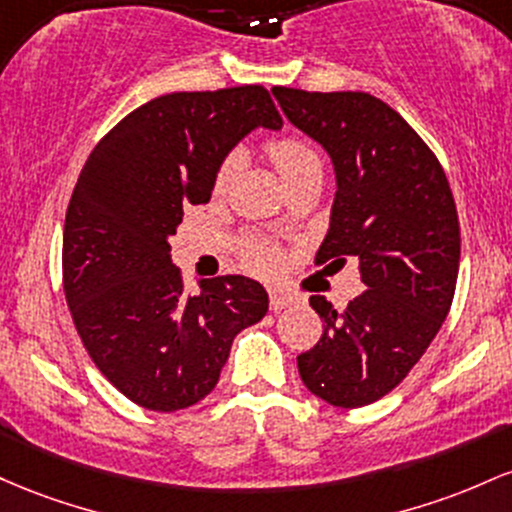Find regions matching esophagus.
Here are the masks:
<instances>
[{
	"label": "esophagus",
	"instance_id": "obj_1",
	"mask_svg": "<svg viewBox=\"0 0 512 512\" xmlns=\"http://www.w3.org/2000/svg\"><path fill=\"white\" fill-rule=\"evenodd\" d=\"M292 302H295V297L287 295V292H280V290L271 292V309H273V312H280V309L290 307Z\"/></svg>",
	"mask_w": 512,
	"mask_h": 512
}]
</instances>
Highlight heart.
I'll list each match as a JSON object with an SVG mask.
<instances>
[{"label":"heart","instance_id":"1","mask_svg":"<svg viewBox=\"0 0 512 512\" xmlns=\"http://www.w3.org/2000/svg\"><path fill=\"white\" fill-rule=\"evenodd\" d=\"M266 152L268 157H271V162L275 164V169H278L280 176L285 179L287 186H290L292 181L300 179V176L307 174V171L321 169L317 149L309 145V142H304L302 137H292V135L278 137V140L268 142ZM237 164H239L237 154H229L225 162L220 164V169H217V176H215V186L220 188V191L229 181H232ZM246 256H249L251 266L258 268V271H271L275 263H278V254H275V249L271 244H266L263 239L246 241Z\"/></svg>","mask_w":512,"mask_h":512}]
</instances>
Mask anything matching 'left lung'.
I'll return each instance as SVG.
<instances>
[{
	"mask_svg": "<svg viewBox=\"0 0 512 512\" xmlns=\"http://www.w3.org/2000/svg\"><path fill=\"white\" fill-rule=\"evenodd\" d=\"M273 96L336 171L317 261L355 258L365 283L346 309L309 297L324 333L297 355V367L314 396L358 409L409 375L450 312L459 271L455 198L438 157L384 101L365 91L287 86H275Z\"/></svg>",
	"mask_w": 512,
	"mask_h": 512,
	"instance_id": "8db88e82",
	"label": "left lung"
}]
</instances>
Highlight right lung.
<instances>
[{"label":"right lung","mask_w":512,"mask_h":512,"mask_svg":"<svg viewBox=\"0 0 512 512\" xmlns=\"http://www.w3.org/2000/svg\"><path fill=\"white\" fill-rule=\"evenodd\" d=\"M280 130L263 86L176 91L135 108L86 159L67 205L62 285L86 353L149 411L198 404L215 389L234 336L268 312L244 275L186 292L169 237L186 205L208 203L241 137Z\"/></svg>","instance_id":"add662e5"}]
</instances>
